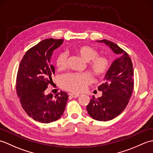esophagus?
<instances>
[{"instance_id":"esophagus-1","label":"esophagus","mask_w":153,"mask_h":153,"mask_svg":"<svg viewBox=\"0 0 153 153\" xmlns=\"http://www.w3.org/2000/svg\"><path fill=\"white\" fill-rule=\"evenodd\" d=\"M70 96L71 97H73V98H77V97H78L79 96V95H78V94H76V93H71Z\"/></svg>"}]
</instances>
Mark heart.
I'll use <instances>...</instances> for the list:
<instances>
[{
    "label": "heart",
    "mask_w": 153,
    "mask_h": 153,
    "mask_svg": "<svg viewBox=\"0 0 153 153\" xmlns=\"http://www.w3.org/2000/svg\"><path fill=\"white\" fill-rule=\"evenodd\" d=\"M74 51L84 60L89 62V68L97 77H102L108 71L110 63L108 58L104 56H98V52L95 48L87 45H79L75 47ZM56 66L62 70L66 68L67 54L62 52L57 55ZM92 77L89 74H68L61 79L64 88L74 93H80L86 89L92 82Z\"/></svg>",
    "instance_id": "obj_1"
}]
</instances>
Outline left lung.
<instances>
[{
	"instance_id": "obj_1",
	"label": "left lung",
	"mask_w": 153,
	"mask_h": 153,
	"mask_svg": "<svg viewBox=\"0 0 153 153\" xmlns=\"http://www.w3.org/2000/svg\"><path fill=\"white\" fill-rule=\"evenodd\" d=\"M107 45L118 56L105 75V82L99 87L102 92L98 99L90 100L87 112L92 118L106 122L120 114L128 105L134 89V69L129 54L116 44L108 40L96 41Z\"/></svg>"
}]
</instances>
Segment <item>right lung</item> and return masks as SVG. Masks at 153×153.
Segmentation results:
<instances>
[{
    "label": "right lung",
    "mask_w": 153,
    "mask_h": 153,
    "mask_svg": "<svg viewBox=\"0 0 153 153\" xmlns=\"http://www.w3.org/2000/svg\"><path fill=\"white\" fill-rule=\"evenodd\" d=\"M63 39H47L29 49L19 64L16 91L25 112L31 118L48 123L59 119L65 110L68 94L61 91L56 96L45 95L55 68L51 64L53 52L63 43Z\"/></svg>",
    "instance_id": "right-lung-1"
}]
</instances>
